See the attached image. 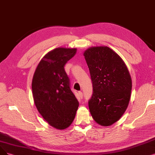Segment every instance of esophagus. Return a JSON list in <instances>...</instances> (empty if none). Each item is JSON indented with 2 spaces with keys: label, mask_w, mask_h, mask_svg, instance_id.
Masks as SVG:
<instances>
[{
  "label": "esophagus",
  "mask_w": 155,
  "mask_h": 155,
  "mask_svg": "<svg viewBox=\"0 0 155 155\" xmlns=\"http://www.w3.org/2000/svg\"><path fill=\"white\" fill-rule=\"evenodd\" d=\"M78 94H79V96L80 98H83V94L82 91H78Z\"/></svg>",
  "instance_id": "1"
}]
</instances>
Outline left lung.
I'll return each mask as SVG.
<instances>
[{
    "label": "left lung",
    "instance_id": "1",
    "mask_svg": "<svg viewBox=\"0 0 155 155\" xmlns=\"http://www.w3.org/2000/svg\"><path fill=\"white\" fill-rule=\"evenodd\" d=\"M84 56L93 86L88 101L90 113L99 125H111L128 107L132 90L130 75L119 55L107 46L90 48Z\"/></svg>",
    "mask_w": 155,
    "mask_h": 155
}]
</instances>
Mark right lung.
Masks as SVG:
<instances>
[{
  "instance_id": "right-lung-1",
  "label": "right lung",
  "mask_w": 155,
  "mask_h": 155,
  "mask_svg": "<svg viewBox=\"0 0 155 155\" xmlns=\"http://www.w3.org/2000/svg\"><path fill=\"white\" fill-rule=\"evenodd\" d=\"M76 53L75 48H58L41 60L33 76L34 101L39 113L57 129L69 127L75 117L79 102L72 91L64 67Z\"/></svg>"
}]
</instances>
